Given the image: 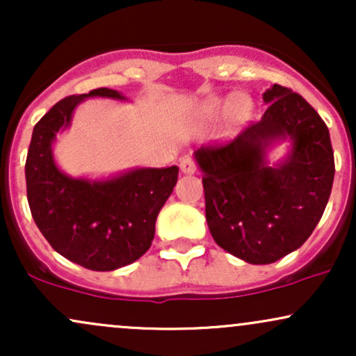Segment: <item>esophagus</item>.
Listing matches in <instances>:
<instances>
[{
  "label": "esophagus",
  "instance_id": "esophagus-1",
  "mask_svg": "<svg viewBox=\"0 0 356 356\" xmlns=\"http://www.w3.org/2000/svg\"><path fill=\"white\" fill-rule=\"evenodd\" d=\"M181 170L184 174H194L197 170V164H195L194 159L184 157L181 161Z\"/></svg>",
  "mask_w": 356,
  "mask_h": 356
}]
</instances>
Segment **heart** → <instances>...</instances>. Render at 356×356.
Masks as SVG:
<instances>
[{
  "mask_svg": "<svg viewBox=\"0 0 356 356\" xmlns=\"http://www.w3.org/2000/svg\"><path fill=\"white\" fill-rule=\"evenodd\" d=\"M224 105H229V107H232V113H234L236 118L244 117L248 113V110H249V102L246 99H229L227 102H224V104H219V102H214V104H211L209 107L206 108V113L209 117L218 115L219 110L222 108Z\"/></svg>",
  "mask_w": 356,
  "mask_h": 356,
  "instance_id": "heart-1",
  "label": "heart"
}]
</instances>
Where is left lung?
I'll return each mask as SVG.
<instances>
[{"label": "left lung", "instance_id": "left-lung-1", "mask_svg": "<svg viewBox=\"0 0 356 356\" xmlns=\"http://www.w3.org/2000/svg\"><path fill=\"white\" fill-rule=\"evenodd\" d=\"M263 118L232 140L202 145L206 219L216 243L251 264H269L303 246L320 222L334 177L330 130L300 93L273 85ZM289 136L293 150L277 168L264 165V145Z\"/></svg>", "mask_w": 356, "mask_h": 356}]
</instances>
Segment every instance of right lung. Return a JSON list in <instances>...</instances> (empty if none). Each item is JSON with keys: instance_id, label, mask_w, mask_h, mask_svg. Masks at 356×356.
Here are the masks:
<instances>
[{"instance_id": "1", "label": "right lung", "mask_w": 356, "mask_h": 356, "mask_svg": "<svg viewBox=\"0 0 356 356\" xmlns=\"http://www.w3.org/2000/svg\"><path fill=\"white\" fill-rule=\"evenodd\" d=\"M87 97L124 99L117 90L95 88L53 105L31 136L26 195L35 224L56 252L92 271H113L150 248L155 219L172 194L179 167L137 169L100 182L65 175L53 162L51 142Z\"/></svg>"}]
</instances>
